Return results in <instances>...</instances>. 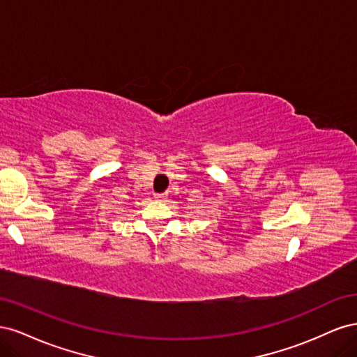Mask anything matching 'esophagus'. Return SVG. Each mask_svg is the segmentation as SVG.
Instances as JSON below:
<instances>
[{
	"label": "esophagus",
	"mask_w": 357,
	"mask_h": 357,
	"mask_svg": "<svg viewBox=\"0 0 357 357\" xmlns=\"http://www.w3.org/2000/svg\"><path fill=\"white\" fill-rule=\"evenodd\" d=\"M165 198H167V193H155V199H158V201H162Z\"/></svg>",
	"instance_id": "34e87169"
}]
</instances>
